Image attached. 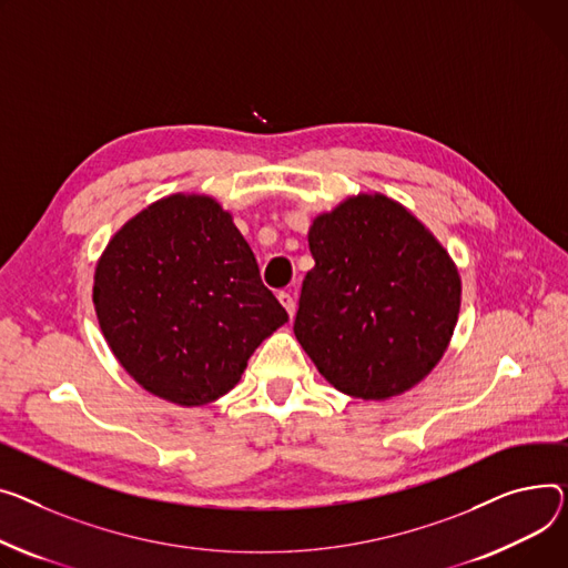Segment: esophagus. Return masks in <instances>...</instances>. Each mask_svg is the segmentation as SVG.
Returning a JSON list of instances; mask_svg holds the SVG:
<instances>
[{"instance_id":"34e87169","label":"esophagus","mask_w":568,"mask_h":568,"mask_svg":"<svg viewBox=\"0 0 568 568\" xmlns=\"http://www.w3.org/2000/svg\"><path fill=\"white\" fill-rule=\"evenodd\" d=\"M278 301H281V306L287 311V315L294 317V313H296V301H294V296H292L290 292H278Z\"/></svg>"}]
</instances>
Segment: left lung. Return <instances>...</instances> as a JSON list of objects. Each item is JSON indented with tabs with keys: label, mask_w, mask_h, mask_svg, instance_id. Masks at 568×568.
Instances as JSON below:
<instances>
[{
	"label": "left lung",
	"mask_w": 568,
	"mask_h": 568,
	"mask_svg": "<svg viewBox=\"0 0 568 568\" xmlns=\"http://www.w3.org/2000/svg\"><path fill=\"white\" fill-rule=\"evenodd\" d=\"M315 267L294 335L324 379L365 402L393 399L440 363L462 308L455 260L427 225L382 192L313 219Z\"/></svg>",
	"instance_id": "obj_1"
}]
</instances>
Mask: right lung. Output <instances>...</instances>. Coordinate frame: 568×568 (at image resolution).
Segmentation results:
<instances>
[{
    "mask_svg": "<svg viewBox=\"0 0 568 568\" xmlns=\"http://www.w3.org/2000/svg\"><path fill=\"white\" fill-rule=\"evenodd\" d=\"M93 306L111 354L160 399L192 408L231 393L287 322L233 214L207 194L150 203L98 257Z\"/></svg>",
    "mask_w": 568,
    "mask_h": 568,
    "instance_id": "obj_1",
    "label": "right lung"
}]
</instances>
